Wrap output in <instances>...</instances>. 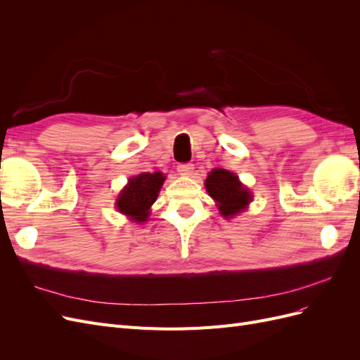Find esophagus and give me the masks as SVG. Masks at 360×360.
Listing matches in <instances>:
<instances>
[{
    "label": "esophagus",
    "mask_w": 360,
    "mask_h": 360,
    "mask_svg": "<svg viewBox=\"0 0 360 360\" xmlns=\"http://www.w3.org/2000/svg\"><path fill=\"white\" fill-rule=\"evenodd\" d=\"M177 171H179L180 176L189 177L191 174L193 172V165H192V163H180V165L177 167Z\"/></svg>",
    "instance_id": "obj_1"
}]
</instances>
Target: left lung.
<instances>
[{
  "instance_id": "1",
  "label": "left lung",
  "mask_w": 360,
  "mask_h": 360,
  "mask_svg": "<svg viewBox=\"0 0 360 360\" xmlns=\"http://www.w3.org/2000/svg\"><path fill=\"white\" fill-rule=\"evenodd\" d=\"M205 189L226 219L237 213H242L252 201V195L246 186H243L236 174L222 168H214L209 172L205 179Z\"/></svg>"
}]
</instances>
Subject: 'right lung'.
Listing matches in <instances>:
<instances>
[{
  "mask_svg": "<svg viewBox=\"0 0 360 360\" xmlns=\"http://www.w3.org/2000/svg\"><path fill=\"white\" fill-rule=\"evenodd\" d=\"M165 176L162 172H143L129 179L124 189L120 192L115 207L130 221L146 222L150 216V207L156 201Z\"/></svg>",
  "mask_w": 360,
  "mask_h": 360,
  "instance_id": "right-lung-1",
  "label": "right lung"
}]
</instances>
